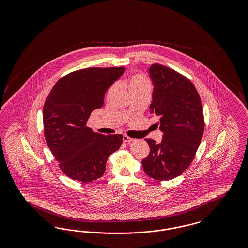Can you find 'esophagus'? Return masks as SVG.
Masks as SVG:
<instances>
[{"label":"esophagus","instance_id":"1","mask_svg":"<svg viewBox=\"0 0 248 248\" xmlns=\"http://www.w3.org/2000/svg\"><path fill=\"white\" fill-rule=\"evenodd\" d=\"M123 140H124V142L129 143V142L133 141L134 140H133V139H131V138H129V137H128V136H126V135H124V136H123Z\"/></svg>","mask_w":248,"mask_h":248}]
</instances>
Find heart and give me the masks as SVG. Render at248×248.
<instances>
[{"label": "heart", "instance_id": "b5f03b06", "mask_svg": "<svg viewBox=\"0 0 248 248\" xmlns=\"http://www.w3.org/2000/svg\"><path fill=\"white\" fill-rule=\"evenodd\" d=\"M146 84H149L147 79L141 75V74H135V75H132L130 76L128 79L125 80L124 82V85L127 87V89L131 91L137 87H140L142 85H146Z\"/></svg>", "mask_w": 248, "mask_h": 248}]
</instances>
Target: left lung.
<instances>
[{"label": "left lung", "mask_w": 248, "mask_h": 248, "mask_svg": "<svg viewBox=\"0 0 248 248\" xmlns=\"http://www.w3.org/2000/svg\"><path fill=\"white\" fill-rule=\"evenodd\" d=\"M149 75L154 85L150 113L158 118L163 140L145 139L151 152L142 166L149 177L168 180L182 174L195 156L204 128L202 105L193 83L177 71L153 64Z\"/></svg>", "instance_id": "obj_1"}]
</instances>
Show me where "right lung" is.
<instances>
[{
    "mask_svg": "<svg viewBox=\"0 0 248 248\" xmlns=\"http://www.w3.org/2000/svg\"><path fill=\"white\" fill-rule=\"evenodd\" d=\"M125 68H88L62 77L47 96L44 130L61 171L73 180L91 182L103 176L109 155L119 150L122 135L105 136L86 126L91 112L104 103L107 90Z\"/></svg>",
    "mask_w": 248,
    "mask_h": 248,
    "instance_id": "obj_1",
    "label": "right lung"
}]
</instances>
